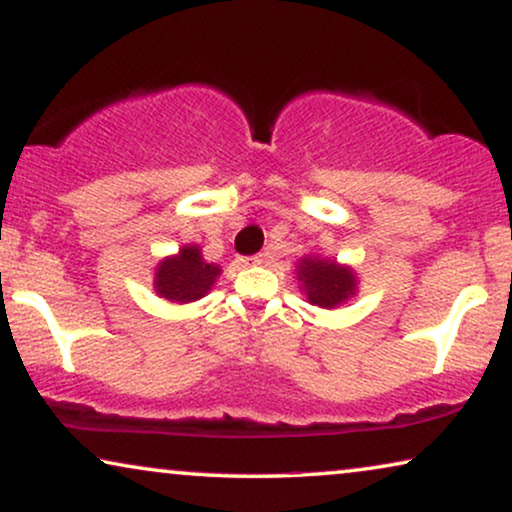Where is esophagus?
Wrapping results in <instances>:
<instances>
[{"label":"esophagus","instance_id":"1","mask_svg":"<svg viewBox=\"0 0 512 512\" xmlns=\"http://www.w3.org/2000/svg\"><path fill=\"white\" fill-rule=\"evenodd\" d=\"M264 260H267L264 255H255V257H245V260H238V262H241L243 267H248V264H262Z\"/></svg>","mask_w":512,"mask_h":512}]
</instances>
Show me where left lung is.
Instances as JSON below:
<instances>
[{
  "label": "left lung",
  "instance_id": "8db88e82",
  "mask_svg": "<svg viewBox=\"0 0 512 512\" xmlns=\"http://www.w3.org/2000/svg\"><path fill=\"white\" fill-rule=\"evenodd\" d=\"M297 281L302 283L306 302L320 309H335L356 295L358 281L351 267L323 257H302L297 264Z\"/></svg>",
  "mask_w": 512,
  "mask_h": 512
}]
</instances>
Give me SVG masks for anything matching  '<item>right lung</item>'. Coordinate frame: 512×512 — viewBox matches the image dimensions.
<instances>
[{
    "label": "right lung",
    "instance_id": "obj_1",
    "mask_svg": "<svg viewBox=\"0 0 512 512\" xmlns=\"http://www.w3.org/2000/svg\"><path fill=\"white\" fill-rule=\"evenodd\" d=\"M217 276H220V267L203 260L199 245H185L177 255L159 262L154 288L156 295L168 302L187 304L206 295Z\"/></svg>",
    "mask_w": 512,
    "mask_h": 512
}]
</instances>
